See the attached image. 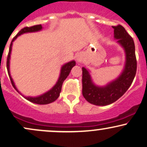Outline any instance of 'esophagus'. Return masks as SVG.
Segmentation results:
<instances>
[{"label":"esophagus","instance_id":"1","mask_svg":"<svg viewBox=\"0 0 147 147\" xmlns=\"http://www.w3.org/2000/svg\"><path fill=\"white\" fill-rule=\"evenodd\" d=\"M82 59H83L82 55H81V54H79V53L77 54V55L76 56V59H77V62L78 63L81 62V61H82Z\"/></svg>","mask_w":147,"mask_h":147}]
</instances>
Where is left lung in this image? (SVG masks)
<instances>
[{
	"instance_id": "8db88e82",
	"label": "left lung",
	"mask_w": 147,
	"mask_h": 147,
	"mask_svg": "<svg viewBox=\"0 0 147 147\" xmlns=\"http://www.w3.org/2000/svg\"><path fill=\"white\" fill-rule=\"evenodd\" d=\"M114 39L124 49L125 62L123 71L117 78L105 86H99L94 83L89 70L82 68V94L88 102L98 106L112 104L121 98L133 82L137 69L135 45L133 38L121 25L112 26Z\"/></svg>"
}]
</instances>
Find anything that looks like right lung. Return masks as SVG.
I'll return each instance as SVG.
<instances>
[{"label":"right lung","instance_id":"obj_1","mask_svg":"<svg viewBox=\"0 0 147 147\" xmlns=\"http://www.w3.org/2000/svg\"><path fill=\"white\" fill-rule=\"evenodd\" d=\"M42 29V26L41 24H38V25H35L31 26V27H24L19 31V33L14 37L13 40H12L11 42V45H10L9 51V53L7 56V72L9 76V78L10 80H11L12 86H13V88H15L16 90L18 92L20 93L24 98H25L26 100H28L30 102H33V103L35 104H39V105H47V104H49L51 103V102H54L55 100L57 99L58 97L59 96L63 81H64L65 79H66L67 78V77L69 75L70 71H71V69L76 65V62L75 60H72V61L63 64L61 68L59 77V78H58V80L56 82V84H55L53 87L49 90V91H47V92L42 94L41 95H39L38 96H24V95H23L18 90V88L15 85V83H14L13 79H12L11 73H10V58H11V53L13 42L16 40L18 37L24 34V33L38 32V31H41Z\"/></svg>","mask_w":147,"mask_h":147}]
</instances>
